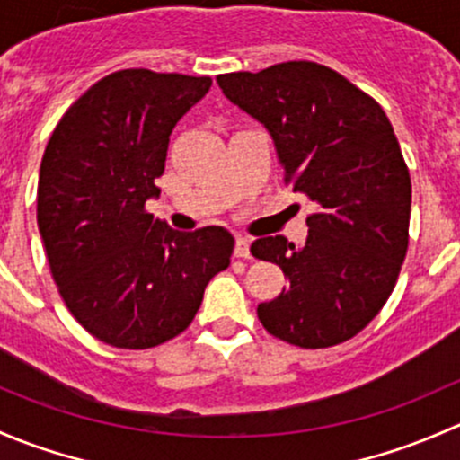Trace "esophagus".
Masks as SVG:
<instances>
[{"label":"esophagus","mask_w":460,"mask_h":460,"mask_svg":"<svg viewBox=\"0 0 460 460\" xmlns=\"http://www.w3.org/2000/svg\"><path fill=\"white\" fill-rule=\"evenodd\" d=\"M235 258H252V238L238 235L235 238Z\"/></svg>","instance_id":"1"}]
</instances>
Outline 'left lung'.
Here are the masks:
<instances>
[{"instance_id":"8db88e82","label":"left lung","mask_w":460,"mask_h":460,"mask_svg":"<svg viewBox=\"0 0 460 460\" xmlns=\"http://www.w3.org/2000/svg\"><path fill=\"white\" fill-rule=\"evenodd\" d=\"M217 84L271 133L285 184L318 204L300 247L282 235L252 244L289 280L258 305L260 323L303 349L341 345L387 303L410 244L411 180L392 122L372 95L316 62L225 73Z\"/></svg>"}]
</instances>
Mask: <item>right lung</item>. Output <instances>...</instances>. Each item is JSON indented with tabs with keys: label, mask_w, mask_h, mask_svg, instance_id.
<instances>
[{
	"label": "right lung",
	"mask_w": 460,
	"mask_h": 460,
	"mask_svg": "<svg viewBox=\"0 0 460 460\" xmlns=\"http://www.w3.org/2000/svg\"><path fill=\"white\" fill-rule=\"evenodd\" d=\"M211 77L124 68L68 106L41 157L37 225L73 318L118 349H151L191 324L234 235L182 234L144 208L169 136Z\"/></svg>",
	"instance_id": "right-lung-1"
}]
</instances>
